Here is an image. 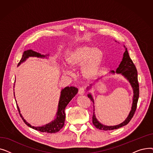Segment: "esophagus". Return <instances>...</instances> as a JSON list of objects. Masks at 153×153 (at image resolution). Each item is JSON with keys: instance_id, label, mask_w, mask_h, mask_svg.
<instances>
[{"instance_id": "1", "label": "esophagus", "mask_w": 153, "mask_h": 153, "mask_svg": "<svg viewBox=\"0 0 153 153\" xmlns=\"http://www.w3.org/2000/svg\"><path fill=\"white\" fill-rule=\"evenodd\" d=\"M78 94L79 95H84L85 94V89L84 87H80L79 89V91H78Z\"/></svg>"}]
</instances>
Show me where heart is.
I'll return each instance as SVG.
<instances>
[{
    "label": "heart",
    "mask_w": 153,
    "mask_h": 153,
    "mask_svg": "<svg viewBox=\"0 0 153 153\" xmlns=\"http://www.w3.org/2000/svg\"><path fill=\"white\" fill-rule=\"evenodd\" d=\"M103 60L102 51L87 45L76 47L66 58V62L71 68L75 69L81 66V74L87 79H92L97 75ZM62 70L65 74L71 73L66 67H63Z\"/></svg>",
    "instance_id": "obj_1"
}]
</instances>
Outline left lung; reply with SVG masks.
<instances>
[{"label": "left lung", "instance_id": "8db88e82", "mask_svg": "<svg viewBox=\"0 0 153 153\" xmlns=\"http://www.w3.org/2000/svg\"><path fill=\"white\" fill-rule=\"evenodd\" d=\"M125 48V51L123 54V56L122 58V61L120 62L118 68L116 70V73L117 74H121L122 76H123L131 84V87L133 88V103H132V106L131 109L130 110V112L129 115H128V117L125 119V121L115 126H107L104 125L102 123H100L97 119L95 117V107L94 105V112H93V115H92V123L93 125L99 130H112L115 129H118L119 128H121L123 126L126 125L128 123L130 122V120L133 118L134 112L136 109V107H137V103L139 98V84L138 81V72L136 70V68L134 66V63L133 62L132 60L130 58L129 54H128L127 48L124 46ZM111 73L114 74L115 72L114 71H111ZM98 81V79H97ZM91 85L89 87H87V89L89 90L91 89ZM88 97H89L91 101L94 103V100L92 97V96L91 94H89L87 95Z\"/></svg>", "mask_w": 153, "mask_h": 153}]
</instances>
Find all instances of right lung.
Instances as JSON below:
<instances>
[{
	"label": "right lung",
	"mask_w": 153,
	"mask_h": 153,
	"mask_svg": "<svg viewBox=\"0 0 153 153\" xmlns=\"http://www.w3.org/2000/svg\"><path fill=\"white\" fill-rule=\"evenodd\" d=\"M49 56V54L43 55L39 53H37L36 51H34L31 50H28L27 51H25L23 54L22 58L20 59V62L18 64V66H20L21 63L25 61L27 58L29 57H37V58H47V56ZM78 89L77 88H76L75 87H66L64 89L61 90V95L59 98V101L58 103V111L56 113V118L52 121L51 122L48 123L44 126H37L35 127L33 126H31L30 123H27L26 120L23 118L22 115L20 114V111L19 109V107L17 106V108L19 110V114L20 115V117H22L23 122L25 123L29 127L33 128V129L35 130H38L41 132H45V133H54L59 131L61 128L64 126V121H65V108L68 104L69 103V102L72 100L74 96L77 94ZM15 96V95H14Z\"/></svg>",
	"instance_id": "1"
}]
</instances>
